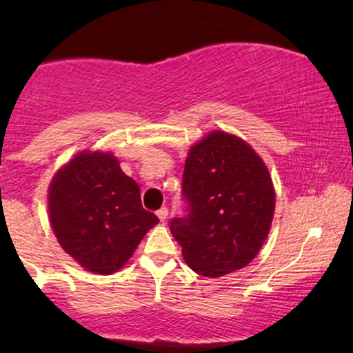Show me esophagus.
Listing matches in <instances>:
<instances>
[{"label":"esophagus","mask_w":353,"mask_h":353,"mask_svg":"<svg viewBox=\"0 0 353 353\" xmlns=\"http://www.w3.org/2000/svg\"><path fill=\"white\" fill-rule=\"evenodd\" d=\"M157 216H159V220H161V221H165L167 216H168V209H167V207H161V209L157 210Z\"/></svg>","instance_id":"esophagus-1"}]
</instances>
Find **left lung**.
<instances>
[{
  "label": "left lung",
  "instance_id": "obj_1",
  "mask_svg": "<svg viewBox=\"0 0 353 353\" xmlns=\"http://www.w3.org/2000/svg\"><path fill=\"white\" fill-rule=\"evenodd\" d=\"M181 194L186 215L170 220L192 272L219 278L259 254L274 214L268 168L243 139L212 132L190 149Z\"/></svg>",
  "mask_w": 353,
  "mask_h": 353
}]
</instances>
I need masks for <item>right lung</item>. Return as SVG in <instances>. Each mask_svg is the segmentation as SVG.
Returning <instances> with one entry per match:
<instances>
[{
    "label": "right lung",
    "mask_w": 353,
    "mask_h": 353,
    "mask_svg": "<svg viewBox=\"0 0 353 353\" xmlns=\"http://www.w3.org/2000/svg\"><path fill=\"white\" fill-rule=\"evenodd\" d=\"M50 220L61 248L88 272L110 274L159 223L141 205L138 183L110 152L83 151L52 178Z\"/></svg>",
    "instance_id": "obj_1"
}]
</instances>
